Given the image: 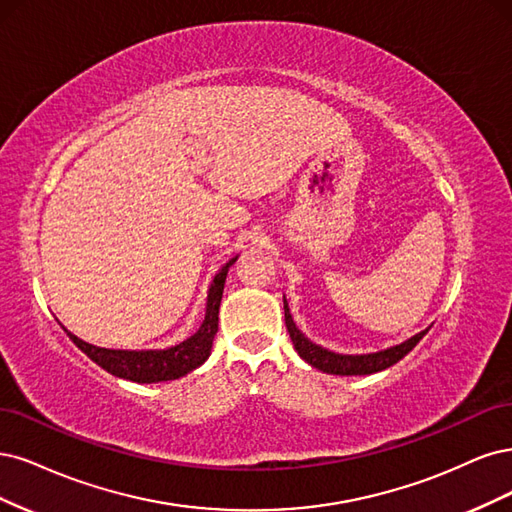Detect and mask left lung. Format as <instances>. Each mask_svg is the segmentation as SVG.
<instances>
[{"instance_id":"obj_1","label":"left lung","mask_w":512,"mask_h":512,"mask_svg":"<svg viewBox=\"0 0 512 512\" xmlns=\"http://www.w3.org/2000/svg\"><path fill=\"white\" fill-rule=\"evenodd\" d=\"M285 304V323H287V332L289 338L295 346V351L300 353V357L310 364L312 368H317L321 372L327 374H340V376H353V374H374V372H381L393 364H398V361L408 355L412 349H415L417 342L430 332V327L425 329V332L417 334L408 338L406 342L398 344V346H391L387 351H378V353H370V355H338L332 353L327 349H321V346L312 344L308 338L302 336V332L298 327H295L291 315H289V308H287V300H283Z\"/></svg>"}]
</instances>
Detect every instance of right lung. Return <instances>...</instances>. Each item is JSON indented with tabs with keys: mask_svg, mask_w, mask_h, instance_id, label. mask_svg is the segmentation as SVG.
Here are the masks:
<instances>
[{
	"mask_svg": "<svg viewBox=\"0 0 512 512\" xmlns=\"http://www.w3.org/2000/svg\"><path fill=\"white\" fill-rule=\"evenodd\" d=\"M234 261L236 259H232L227 266H223L221 272L212 280L202 327L197 329L191 338L172 346L168 351H110V349H100V346L82 342L80 338L70 334L68 329H65V332H68L70 340L82 353L114 376L127 378V381H134V383L174 381V378H180L187 372L200 368L208 359L212 340L217 336V329H219V306L223 298L225 276Z\"/></svg>",
	"mask_w": 512,
	"mask_h": 512,
	"instance_id": "obj_1",
	"label": "right lung"
}]
</instances>
